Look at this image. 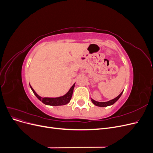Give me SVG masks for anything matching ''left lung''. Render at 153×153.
<instances>
[{
  "mask_svg": "<svg viewBox=\"0 0 153 153\" xmlns=\"http://www.w3.org/2000/svg\"><path fill=\"white\" fill-rule=\"evenodd\" d=\"M123 92V91L121 92V93L118 96H117L115 98H114L112 100H110L108 101H106V102H99V101H96L94 100L93 99H92V98H91V99L92 103L95 105L96 106H100V107H105V106H110V105H112L114 104L119 99L120 97L121 96Z\"/></svg>",
  "mask_w": 153,
  "mask_h": 153,
  "instance_id": "1",
  "label": "left lung"
}]
</instances>
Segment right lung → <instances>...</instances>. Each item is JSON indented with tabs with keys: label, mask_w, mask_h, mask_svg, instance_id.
Returning a JSON list of instances; mask_svg holds the SVG:
<instances>
[{
	"label": "right lung",
	"mask_w": 153,
	"mask_h": 153,
	"mask_svg": "<svg viewBox=\"0 0 153 153\" xmlns=\"http://www.w3.org/2000/svg\"><path fill=\"white\" fill-rule=\"evenodd\" d=\"M75 84H74L73 85V86L70 88V89L69 90V91L65 95L61 97H57V98H42V97L39 96L36 93L35 91L33 89V88L31 87V85H30V87L31 88V89L32 92H34L35 96L38 98V100H39L41 101H42L44 104L51 106H60L66 105L70 101L73 95V92L74 89V87H75Z\"/></svg>",
	"instance_id": "add662e5"
}]
</instances>
